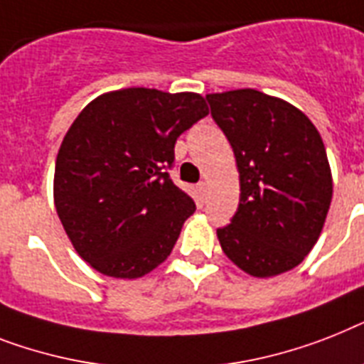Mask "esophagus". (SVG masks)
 <instances>
[{
  "label": "esophagus",
  "instance_id": "1",
  "mask_svg": "<svg viewBox=\"0 0 364 364\" xmlns=\"http://www.w3.org/2000/svg\"><path fill=\"white\" fill-rule=\"evenodd\" d=\"M198 191H200V194H202V196H205V194H208V181L198 183Z\"/></svg>",
  "mask_w": 364,
  "mask_h": 364
}]
</instances>
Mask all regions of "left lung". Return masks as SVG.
<instances>
[{
    "label": "left lung",
    "mask_w": 364,
    "mask_h": 364,
    "mask_svg": "<svg viewBox=\"0 0 364 364\" xmlns=\"http://www.w3.org/2000/svg\"><path fill=\"white\" fill-rule=\"evenodd\" d=\"M208 102L232 144L241 187L218 243L250 277L286 273L316 245L333 198L320 132L299 108L262 91L209 93Z\"/></svg>",
    "instance_id": "obj_1"
}]
</instances>
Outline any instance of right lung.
<instances>
[{
  "label": "right lung",
  "instance_id": "right-lung-1",
  "mask_svg": "<svg viewBox=\"0 0 364 364\" xmlns=\"http://www.w3.org/2000/svg\"><path fill=\"white\" fill-rule=\"evenodd\" d=\"M209 114L202 95L127 87L80 112L54 172V203L80 258L114 279H140L170 256L196 211L166 172L181 132Z\"/></svg>",
  "mask_w": 364,
  "mask_h": 364
}]
</instances>
